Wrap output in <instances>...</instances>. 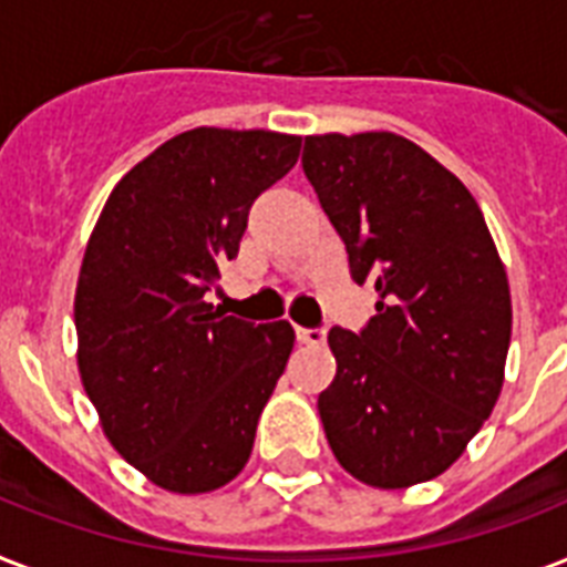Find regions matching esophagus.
<instances>
[{"mask_svg": "<svg viewBox=\"0 0 567 567\" xmlns=\"http://www.w3.org/2000/svg\"><path fill=\"white\" fill-rule=\"evenodd\" d=\"M297 340H299V343H308V347H323V343H326V326H311V329L299 326Z\"/></svg>", "mask_w": 567, "mask_h": 567, "instance_id": "34e87169", "label": "esophagus"}]
</instances>
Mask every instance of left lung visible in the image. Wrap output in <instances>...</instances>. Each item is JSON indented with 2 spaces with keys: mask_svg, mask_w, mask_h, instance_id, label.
<instances>
[{
  "mask_svg": "<svg viewBox=\"0 0 567 567\" xmlns=\"http://www.w3.org/2000/svg\"><path fill=\"white\" fill-rule=\"evenodd\" d=\"M302 172L379 291L361 331H329L338 375L317 399L349 475L402 489L463 454L498 402L513 302L481 206L395 133L306 136Z\"/></svg>",
  "mask_w": 567,
  "mask_h": 567,
  "instance_id": "left-lung-1",
  "label": "left lung"
}]
</instances>
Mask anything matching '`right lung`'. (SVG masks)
<instances>
[{
    "label": "right lung",
    "instance_id": "obj_1",
    "mask_svg": "<svg viewBox=\"0 0 567 567\" xmlns=\"http://www.w3.org/2000/svg\"><path fill=\"white\" fill-rule=\"evenodd\" d=\"M299 136L195 127L118 179L75 291L78 367L113 449L156 486L212 492L250 457L293 349L288 320L227 317L206 291Z\"/></svg>",
    "mask_w": 567,
    "mask_h": 567
}]
</instances>
